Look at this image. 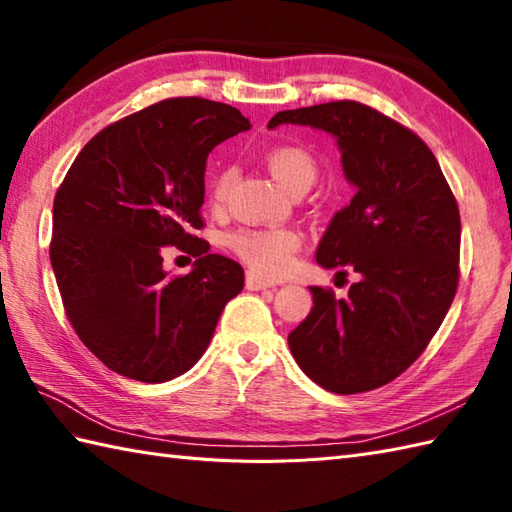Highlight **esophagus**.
Wrapping results in <instances>:
<instances>
[{"instance_id":"34e87169","label":"esophagus","mask_w":512,"mask_h":512,"mask_svg":"<svg viewBox=\"0 0 512 512\" xmlns=\"http://www.w3.org/2000/svg\"><path fill=\"white\" fill-rule=\"evenodd\" d=\"M275 286H277L275 281L257 275V273H253V270H248L246 273V288L248 290H266V288H275Z\"/></svg>"}]
</instances>
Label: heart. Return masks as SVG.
Returning <instances> with one entry per match:
<instances>
[{"instance_id":"heart-1","label":"heart","mask_w":512,"mask_h":512,"mask_svg":"<svg viewBox=\"0 0 512 512\" xmlns=\"http://www.w3.org/2000/svg\"><path fill=\"white\" fill-rule=\"evenodd\" d=\"M266 165L270 173L295 191H308L317 180V160L310 151L297 145H277L266 154ZM237 178L235 167H224L215 173L209 182V202L213 206H222L228 198L233 182ZM301 233L295 228H242V231L228 237V246L242 259L244 264L253 268V273L266 277H281L295 264V257L301 248Z\"/></svg>"}]
</instances>
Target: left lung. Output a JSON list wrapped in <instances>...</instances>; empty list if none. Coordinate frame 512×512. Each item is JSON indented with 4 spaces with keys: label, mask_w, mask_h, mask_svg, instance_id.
Returning a JSON list of instances; mask_svg holds the SVG:
<instances>
[{
    "label": "left lung",
    "mask_w": 512,
    "mask_h": 512,
    "mask_svg": "<svg viewBox=\"0 0 512 512\" xmlns=\"http://www.w3.org/2000/svg\"><path fill=\"white\" fill-rule=\"evenodd\" d=\"M310 125L336 138L356 187L317 248L323 268L358 273L345 299L312 286L314 306L288 334L290 352L332 394L391 383L447 317L460 279V211L422 138L356 101L286 110L268 127ZM339 273L345 275L341 268Z\"/></svg>",
    "instance_id": "8db88e82"
}]
</instances>
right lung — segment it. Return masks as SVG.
Instances as JSON below:
<instances>
[{"label":"right lung","mask_w":512,"mask_h":512,"mask_svg":"<svg viewBox=\"0 0 512 512\" xmlns=\"http://www.w3.org/2000/svg\"><path fill=\"white\" fill-rule=\"evenodd\" d=\"M246 129L226 103L167 99L107 125L65 173L50 262L74 332L112 372L140 383L184 374L244 288L242 266L191 231L204 226L206 158ZM162 245L199 257L189 276L164 273Z\"/></svg>","instance_id":"1"}]
</instances>
